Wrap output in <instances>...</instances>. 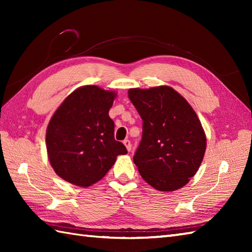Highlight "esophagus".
Instances as JSON below:
<instances>
[{
	"label": "esophagus",
	"mask_w": 252,
	"mask_h": 252,
	"mask_svg": "<svg viewBox=\"0 0 252 252\" xmlns=\"http://www.w3.org/2000/svg\"><path fill=\"white\" fill-rule=\"evenodd\" d=\"M123 144H125V146L126 147L127 152H130V151H131V147H132L131 142H130L129 140H125V141H123Z\"/></svg>",
	"instance_id": "esophagus-1"
}]
</instances>
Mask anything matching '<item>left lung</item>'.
<instances>
[{"mask_svg": "<svg viewBox=\"0 0 252 252\" xmlns=\"http://www.w3.org/2000/svg\"><path fill=\"white\" fill-rule=\"evenodd\" d=\"M127 93L143 120V137L133 157L138 172L157 190L182 189L205 156L207 137L199 118L168 85L130 89Z\"/></svg>", "mask_w": 252, "mask_h": 252, "instance_id": "obj_1", "label": "left lung"}]
</instances>
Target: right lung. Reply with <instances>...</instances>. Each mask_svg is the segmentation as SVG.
Instances as JSON below:
<instances>
[{
	"label": "right lung",
	"mask_w": 252,
	"mask_h": 252,
	"mask_svg": "<svg viewBox=\"0 0 252 252\" xmlns=\"http://www.w3.org/2000/svg\"><path fill=\"white\" fill-rule=\"evenodd\" d=\"M115 91L83 85L63 99L46 127V151L55 173L73 185L100 181L126 148L115 140L109 109Z\"/></svg>",
	"instance_id": "1"
}]
</instances>
